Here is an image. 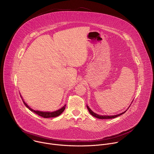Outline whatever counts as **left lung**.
I'll return each mask as SVG.
<instances>
[{
    "mask_svg": "<svg viewBox=\"0 0 154 154\" xmlns=\"http://www.w3.org/2000/svg\"><path fill=\"white\" fill-rule=\"evenodd\" d=\"M86 107H87V108H88V112H90V113L92 115V116H93L94 117H95V118H98V119H112V118H116V117H118V116H120V115H122V114H124L126 111H125L124 112H123V113H120V114H119V115H114V116H100V115H97L96 113H94L91 109L89 108V106H88V105H86Z\"/></svg>",
    "mask_w": 154,
    "mask_h": 154,
    "instance_id": "obj_1",
    "label": "left lung"
}]
</instances>
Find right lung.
<instances>
[{
    "label": "right lung",
    "mask_w": 154,
    "mask_h": 154,
    "mask_svg": "<svg viewBox=\"0 0 154 154\" xmlns=\"http://www.w3.org/2000/svg\"><path fill=\"white\" fill-rule=\"evenodd\" d=\"M21 97V96H20ZM22 98V97H21ZM23 102L24 103V105L30 109V111L35 113L36 114L38 115L39 116H41V117H43L45 118H54V117H57V116H58L59 115H60L64 110V109L66 108V105H64V106H63L61 108H60V109H58V110L57 111H55V112H40V111H35L34 110V109H32L30 107H29L27 104L26 103L24 102V101L23 100Z\"/></svg>",
    "instance_id": "right-lung-1"
}]
</instances>
